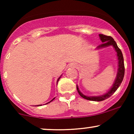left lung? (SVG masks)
Returning a JSON list of instances; mask_svg holds the SVG:
<instances>
[{
    "instance_id": "left-lung-1",
    "label": "left lung",
    "mask_w": 134,
    "mask_h": 134,
    "mask_svg": "<svg viewBox=\"0 0 134 134\" xmlns=\"http://www.w3.org/2000/svg\"><path fill=\"white\" fill-rule=\"evenodd\" d=\"M99 37H100L101 41L103 42L104 43L99 45L98 48L105 47L110 45H113V47L115 48V50H116V53H117V57L118 60V70L117 73V76H116V79H115V83L113 84V87H111V90L109 91L107 93H106L105 94L102 95V96H86L85 95L82 94L80 92L79 88H78V86H77V91L78 93H79L80 96L82 97L84 99H87V100L94 101H103L104 99L110 98L112 94H113V93L117 90V89L120 86L121 83L122 82L123 79H124V74H125V66H124V57H123L122 52H121L120 49L118 48L117 44H116V43L115 42V41L113 40V38H112L111 36H107V35H103V34H100V35H99Z\"/></svg>"
}]
</instances>
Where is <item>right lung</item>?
I'll return each instance as SVG.
<instances>
[{
  "mask_svg": "<svg viewBox=\"0 0 134 134\" xmlns=\"http://www.w3.org/2000/svg\"><path fill=\"white\" fill-rule=\"evenodd\" d=\"M60 78V77H59V78H58V81H57V83H58V81H59ZM55 98H53V99H52V100H51V101H50V102L47 103V104H48V103H50V102H51V101H53V99H55ZM38 106H40V105H38ZM40 106H41V105H40Z\"/></svg>",
  "mask_w": 134,
  "mask_h": 134,
  "instance_id": "add662e5",
  "label": "right lung"
}]
</instances>
